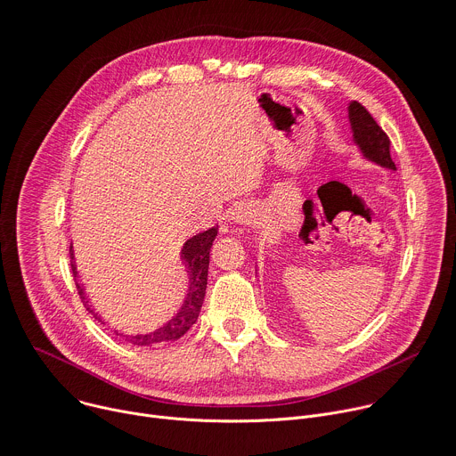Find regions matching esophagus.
Segmentation results:
<instances>
[{
  "label": "esophagus",
  "mask_w": 456,
  "mask_h": 456,
  "mask_svg": "<svg viewBox=\"0 0 456 456\" xmlns=\"http://www.w3.org/2000/svg\"><path fill=\"white\" fill-rule=\"evenodd\" d=\"M256 217L255 214V208L249 205V203H240L237 205L233 210H232V219L235 223H242V224H249L253 223Z\"/></svg>",
  "instance_id": "esophagus-1"
}]
</instances>
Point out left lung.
<instances>
[{
	"label": "left lung",
	"mask_w": 456,
	"mask_h": 456,
	"mask_svg": "<svg viewBox=\"0 0 456 456\" xmlns=\"http://www.w3.org/2000/svg\"><path fill=\"white\" fill-rule=\"evenodd\" d=\"M348 118L354 133V142L359 145L362 156L376 161L381 167L395 170V163L390 156V138L374 120L365 106L359 102H350Z\"/></svg>",
	"instance_id": "obj_1"
}]
</instances>
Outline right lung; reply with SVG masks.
I'll use <instances>...</instances> for the list:
<instances>
[{
    "label": "right lung",
    "instance_id": "right-lung-1",
    "mask_svg": "<svg viewBox=\"0 0 456 456\" xmlns=\"http://www.w3.org/2000/svg\"><path fill=\"white\" fill-rule=\"evenodd\" d=\"M217 235V228H210L203 233L194 235L192 239H189L181 249V260H183L187 273H189V291H187V298L181 305L179 313L168 320V323H165L163 327L156 329L154 332L149 334H138V336H126V339L133 345H142V346H151V345H158V343H167V341H175L181 336H183L196 322L198 316L201 313V305L205 300V291H207V279H208V264H210V248L212 242ZM69 264H71V273L75 277V286L78 291V298L84 304V307L94 314V309L87 305V300L84 297V289L82 286L77 282V269H75V262H73V249L69 248ZM95 320L101 322V318H97V314H94Z\"/></svg>",
    "mask_w": 456,
    "mask_h": 456
}]
</instances>
